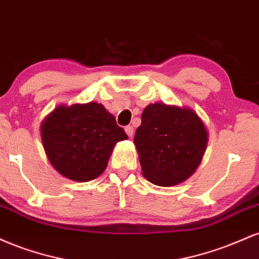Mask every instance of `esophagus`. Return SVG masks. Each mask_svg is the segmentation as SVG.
I'll use <instances>...</instances> for the list:
<instances>
[{
    "label": "esophagus",
    "mask_w": 259,
    "mask_h": 259,
    "mask_svg": "<svg viewBox=\"0 0 259 259\" xmlns=\"http://www.w3.org/2000/svg\"><path fill=\"white\" fill-rule=\"evenodd\" d=\"M125 133H126V135L129 136V138H132V136L134 135V127L132 125H127L125 127Z\"/></svg>",
    "instance_id": "esophagus-1"
}]
</instances>
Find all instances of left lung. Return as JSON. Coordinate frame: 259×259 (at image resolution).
Wrapping results in <instances>:
<instances>
[{
	"label": "left lung",
	"instance_id": "8db88e82",
	"mask_svg": "<svg viewBox=\"0 0 259 259\" xmlns=\"http://www.w3.org/2000/svg\"><path fill=\"white\" fill-rule=\"evenodd\" d=\"M134 144L142 175L154 185L168 187L195 173L206 152L208 132L191 108L157 102L142 112Z\"/></svg>",
	"mask_w": 259,
	"mask_h": 259
}]
</instances>
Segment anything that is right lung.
<instances>
[{
	"instance_id": "1",
	"label": "right lung",
	"mask_w": 259,
	"mask_h": 259,
	"mask_svg": "<svg viewBox=\"0 0 259 259\" xmlns=\"http://www.w3.org/2000/svg\"><path fill=\"white\" fill-rule=\"evenodd\" d=\"M126 139L114 115L97 102L61 105L41 123L50 163L64 178L78 183L100 177L115 144Z\"/></svg>"
}]
</instances>
